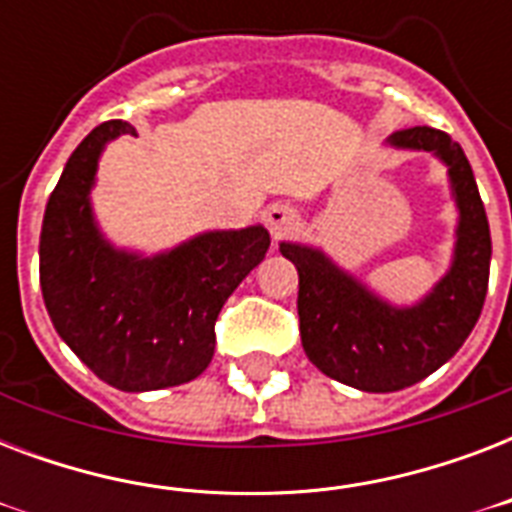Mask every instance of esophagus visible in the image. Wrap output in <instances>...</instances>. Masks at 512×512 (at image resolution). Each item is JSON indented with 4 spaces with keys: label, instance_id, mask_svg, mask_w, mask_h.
I'll return each mask as SVG.
<instances>
[{
    "label": "esophagus",
    "instance_id": "esophagus-1",
    "mask_svg": "<svg viewBox=\"0 0 512 512\" xmlns=\"http://www.w3.org/2000/svg\"><path fill=\"white\" fill-rule=\"evenodd\" d=\"M297 220H300L297 209L289 207V204H281V201L271 204V207L263 212V223H265V228L271 231L273 239H281L284 233L292 231Z\"/></svg>",
    "mask_w": 512,
    "mask_h": 512
}]
</instances>
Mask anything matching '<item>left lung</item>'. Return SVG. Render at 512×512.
I'll return each instance as SVG.
<instances>
[{
	"mask_svg": "<svg viewBox=\"0 0 512 512\" xmlns=\"http://www.w3.org/2000/svg\"><path fill=\"white\" fill-rule=\"evenodd\" d=\"M398 151H428L446 167L457 204L452 265L428 295L393 305L319 247L281 241L300 276L297 313L305 356L332 380L366 393H393L425 380L462 348L484 308L492 236L476 177L460 143L433 127L393 132Z\"/></svg>",
	"mask_w": 512,
	"mask_h": 512,
	"instance_id": "1",
	"label": "left lung"
}]
</instances>
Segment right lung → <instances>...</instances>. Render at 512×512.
<instances>
[{
	"label": "right lung",
	"instance_id": "obj_1",
	"mask_svg": "<svg viewBox=\"0 0 512 512\" xmlns=\"http://www.w3.org/2000/svg\"><path fill=\"white\" fill-rule=\"evenodd\" d=\"M127 122L95 127L63 167L42 220L39 284L60 340L127 393L196 380L215 353V321L233 289L263 263V225L204 231L143 255L103 236L92 188L106 146L132 135Z\"/></svg>",
	"mask_w": 512,
	"mask_h": 512
}]
</instances>
